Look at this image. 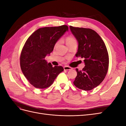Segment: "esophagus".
I'll return each mask as SVG.
<instances>
[{
    "label": "esophagus",
    "instance_id": "esophagus-1",
    "mask_svg": "<svg viewBox=\"0 0 126 126\" xmlns=\"http://www.w3.org/2000/svg\"><path fill=\"white\" fill-rule=\"evenodd\" d=\"M63 69L64 70H71L72 68L71 67H69V66H65L63 67Z\"/></svg>",
    "mask_w": 126,
    "mask_h": 126
}]
</instances>
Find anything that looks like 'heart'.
I'll return each mask as SVG.
<instances>
[{"label": "heart", "instance_id": "1", "mask_svg": "<svg viewBox=\"0 0 126 126\" xmlns=\"http://www.w3.org/2000/svg\"><path fill=\"white\" fill-rule=\"evenodd\" d=\"M74 42H76V40L74 37L70 36H68L66 38V43L67 45H68V44H71L72 43H74Z\"/></svg>", "mask_w": 126, "mask_h": 126}]
</instances>
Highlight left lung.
<instances>
[{
  "label": "left lung",
  "instance_id": "obj_1",
  "mask_svg": "<svg viewBox=\"0 0 126 126\" xmlns=\"http://www.w3.org/2000/svg\"><path fill=\"white\" fill-rule=\"evenodd\" d=\"M70 29L78 43L75 56L84 59L85 65L82 70L76 68L77 75L74 84L83 90H92L100 84L107 73V49L100 36L94 30L71 26Z\"/></svg>",
  "mask_w": 126,
  "mask_h": 126
}]
</instances>
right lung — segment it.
<instances>
[{
	"mask_svg": "<svg viewBox=\"0 0 126 126\" xmlns=\"http://www.w3.org/2000/svg\"><path fill=\"white\" fill-rule=\"evenodd\" d=\"M68 31L66 25L37 29L27 40L22 49L20 64L22 73L37 88L50 86L61 72L62 66L52 67L45 57L54 50L57 41Z\"/></svg>",
	"mask_w": 126,
	"mask_h": 126,
	"instance_id": "1",
	"label": "right lung"
}]
</instances>
